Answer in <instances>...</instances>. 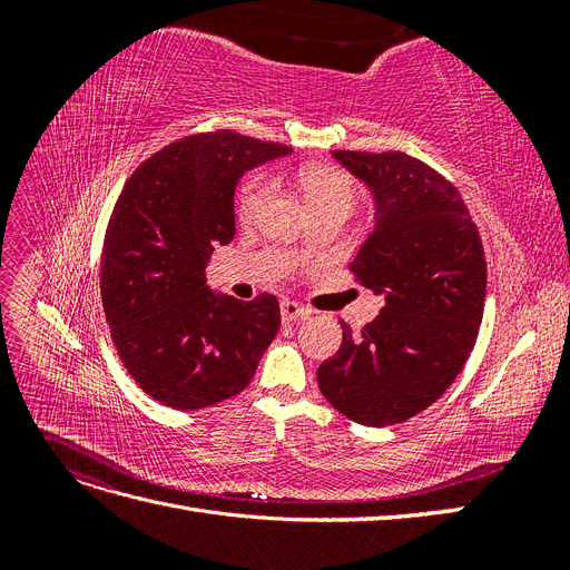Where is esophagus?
Wrapping results in <instances>:
<instances>
[{
    "label": "esophagus",
    "mask_w": 570,
    "mask_h": 570,
    "mask_svg": "<svg viewBox=\"0 0 570 570\" xmlns=\"http://www.w3.org/2000/svg\"><path fill=\"white\" fill-rule=\"evenodd\" d=\"M281 316L283 321H297V318H306L308 316V308L292 302V299H283L281 302Z\"/></svg>",
    "instance_id": "34e87169"
}]
</instances>
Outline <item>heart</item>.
Segmentation results:
<instances>
[{
  "label": "heart",
  "mask_w": 570,
  "mask_h": 570,
  "mask_svg": "<svg viewBox=\"0 0 570 570\" xmlns=\"http://www.w3.org/2000/svg\"><path fill=\"white\" fill-rule=\"evenodd\" d=\"M297 189L306 202L308 212L321 209L331 204H354V185L337 168L331 166H306L297 174ZM271 197V180L266 176L249 178L237 195V216L245 223H252Z\"/></svg>",
  "instance_id": "heart-1"
}]
</instances>
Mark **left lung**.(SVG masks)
<instances>
[{"label":"left lung","instance_id":"obj_1","mask_svg":"<svg viewBox=\"0 0 570 570\" xmlns=\"http://www.w3.org/2000/svg\"><path fill=\"white\" fill-rule=\"evenodd\" d=\"M368 187L373 230L350 268L385 299L318 366V387L342 416L394 425L446 392L469 361L485 308L488 268L475 223L438 170L402 151H333Z\"/></svg>","mask_w":570,"mask_h":570}]
</instances>
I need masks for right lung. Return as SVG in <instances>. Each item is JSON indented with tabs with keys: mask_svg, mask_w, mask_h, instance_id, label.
Here are the masks:
<instances>
[{
	"mask_svg": "<svg viewBox=\"0 0 570 570\" xmlns=\"http://www.w3.org/2000/svg\"><path fill=\"white\" fill-rule=\"evenodd\" d=\"M292 154L230 130L154 154L120 193L101 252V302L120 361L164 406L195 411L243 392L281 327L273 295L239 302L206 285L235 237V187Z\"/></svg>",
	"mask_w": 570,
	"mask_h": 570,
	"instance_id": "1",
	"label": "right lung"
}]
</instances>
